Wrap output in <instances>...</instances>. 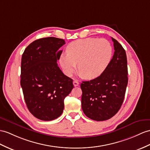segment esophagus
<instances>
[{"instance_id": "obj_1", "label": "esophagus", "mask_w": 150, "mask_h": 150, "mask_svg": "<svg viewBox=\"0 0 150 150\" xmlns=\"http://www.w3.org/2000/svg\"><path fill=\"white\" fill-rule=\"evenodd\" d=\"M73 85H74V86H78L79 85V82L78 81H76V80H74V81H73Z\"/></svg>"}]
</instances>
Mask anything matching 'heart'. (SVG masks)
I'll return each instance as SVG.
<instances>
[{"label": "heart", "instance_id": "heart-1", "mask_svg": "<svg viewBox=\"0 0 150 150\" xmlns=\"http://www.w3.org/2000/svg\"><path fill=\"white\" fill-rule=\"evenodd\" d=\"M65 52L67 54H61L59 60L65 74L71 76L78 64L79 75L92 79L100 76L108 67L112 47L106 39L88 38L70 42Z\"/></svg>", "mask_w": 150, "mask_h": 150}]
</instances>
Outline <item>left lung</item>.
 <instances>
[{
    "mask_svg": "<svg viewBox=\"0 0 150 150\" xmlns=\"http://www.w3.org/2000/svg\"><path fill=\"white\" fill-rule=\"evenodd\" d=\"M112 41L115 53L106 69L98 77L81 84L83 111L96 121L110 119L118 112L128 84L125 51L116 39L112 38Z\"/></svg>",
    "mask_w": 150,
    "mask_h": 150,
    "instance_id": "left-lung-1",
    "label": "left lung"
}]
</instances>
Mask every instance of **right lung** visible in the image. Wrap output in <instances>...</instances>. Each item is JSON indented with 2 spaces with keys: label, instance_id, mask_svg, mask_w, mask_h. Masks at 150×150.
Segmentation results:
<instances>
[{
  "label": "right lung",
  "instance_id": "obj_1",
  "mask_svg": "<svg viewBox=\"0 0 150 150\" xmlns=\"http://www.w3.org/2000/svg\"><path fill=\"white\" fill-rule=\"evenodd\" d=\"M64 39L41 38L30 43L21 57V81L25 103L32 115L43 121L62 115L64 98L71 93L72 79L58 66Z\"/></svg>",
  "mask_w": 150,
  "mask_h": 150
}]
</instances>
